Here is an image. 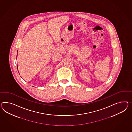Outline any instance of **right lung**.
<instances>
[{
	"label": "right lung",
	"mask_w": 132,
	"mask_h": 132,
	"mask_svg": "<svg viewBox=\"0 0 132 132\" xmlns=\"http://www.w3.org/2000/svg\"><path fill=\"white\" fill-rule=\"evenodd\" d=\"M17 69H18V66H17Z\"/></svg>",
	"instance_id": "1"
}]
</instances>
